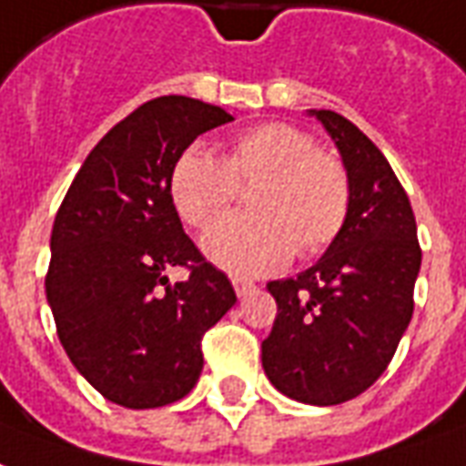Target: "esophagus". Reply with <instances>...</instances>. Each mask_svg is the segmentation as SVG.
<instances>
[{"label":"esophagus","mask_w":466,"mask_h":466,"mask_svg":"<svg viewBox=\"0 0 466 466\" xmlns=\"http://www.w3.org/2000/svg\"><path fill=\"white\" fill-rule=\"evenodd\" d=\"M233 288H236L238 298H243L250 290H256V283L253 280H248V278H233Z\"/></svg>","instance_id":"obj_1"}]
</instances>
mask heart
Listing matches in <instances>:
<instances>
[{
  "instance_id": "b5f03b06",
  "label": "heart",
  "mask_w": 466,
  "mask_h": 466,
  "mask_svg": "<svg viewBox=\"0 0 466 466\" xmlns=\"http://www.w3.org/2000/svg\"><path fill=\"white\" fill-rule=\"evenodd\" d=\"M250 213L218 220L203 236L206 256L238 275L283 268L293 250L318 256L340 236L350 213V176L338 156L315 148L290 124H260L238 134L220 158L193 144L173 163L168 196L193 228H206L252 183Z\"/></svg>"
}]
</instances>
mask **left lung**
Wrapping results in <instances>:
<instances>
[{
	"instance_id": "left-lung-1",
	"label": "left lung",
	"mask_w": 466,
	"mask_h": 466,
	"mask_svg": "<svg viewBox=\"0 0 466 466\" xmlns=\"http://www.w3.org/2000/svg\"><path fill=\"white\" fill-rule=\"evenodd\" d=\"M310 114L348 168L350 213L315 266L268 283L278 315L263 370L290 400L330 407L362 395L390 365L412 320L422 250L410 198L382 151L340 114Z\"/></svg>"
}]
</instances>
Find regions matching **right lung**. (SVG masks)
Returning a JSON list of instances; mask_svg holds the SVG:
<instances>
[{
  "label": "right lung",
  "mask_w": 466,
  "mask_h": 466,
  "mask_svg": "<svg viewBox=\"0 0 466 466\" xmlns=\"http://www.w3.org/2000/svg\"><path fill=\"white\" fill-rule=\"evenodd\" d=\"M228 121L198 98L146 101L94 146L54 218L46 300L59 340L89 385L128 410L188 395L203 335L236 305L168 196L176 158ZM171 265L192 275L171 286Z\"/></svg>",
  "instance_id": "add662e5"
}]
</instances>
